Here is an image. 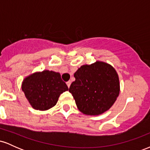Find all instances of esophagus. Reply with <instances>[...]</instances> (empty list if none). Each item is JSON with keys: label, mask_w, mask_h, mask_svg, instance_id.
Instances as JSON below:
<instances>
[{"label": "esophagus", "mask_w": 150, "mask_h": 150, "mask_svg": "<svg viewBox=\"0 0 150 150\" xmlns=\"http://www.w3.org/2000/svg\"><path fill=\"white\" fill-rule=\"evenodd\" d=\"M66 84H67V85H68V88H69L70 86V84H71V82H70V81H68V82H66Z\"/></svg>", "instance_id": "34e87169"}]
</instances>
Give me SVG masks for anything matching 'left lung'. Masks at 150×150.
I'll list each match as a JSON object with an SVG mask.
<instances>
[{
    "label": "left lung",
    "instance_id": "1",
    "mask_svg": "<svg viewBox=\"0 0 150 150\" xmlns=\"http://www.w3.org/2000/svg\"><path fill=\"white\" fill-rule=\"evenodd\" d=\"M69 92L82 113L98 116L108 111L119 95L118 75L113 66L102 61L83 65L74 73Z\"/></svg>",
    "mask_w": 150,
    "mask_h": 150
}]
</instances>
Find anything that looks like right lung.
<instances>
[{
	"label": "right lung",
	"instance_id": "right-lung-1",
	"mask_svg": "<svg viewBox=\"0 0 150 150\" xmlns=\"http://www.w3.org/2000/svg\"><path fill=\"white\" fill-rule=\"evenodd\" d=\"M22 90L32 108L46 111L56 104L60 95L68 87L59 73L46 70L25 77Z\"/></svg>",
	"mask_w": 150,
	"mask_h": 150
}]
</instances>
